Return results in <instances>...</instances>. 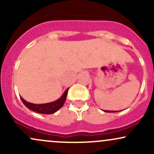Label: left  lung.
I'll list each match as a JSON object with an SVG mask.
<instances>
[{"label": "left lung", "mask_w": 154, "mask_h": 154, "mask_svg": "<svg viewBox=\"0 0 154 154\" xmlns=\"http://www.w3.org/2000/svg\"><path fill=\"white\" fill-rule=\"evenodd\" d=\"M104 111H106V112H109V113H111V112H116V111H105L104 110Z\"/></svg>", "instance_id": "1"}]
</instances>
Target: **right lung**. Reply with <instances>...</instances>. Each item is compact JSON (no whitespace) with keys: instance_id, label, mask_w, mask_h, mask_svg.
I'll return each instance as SVG.
<instances>
[{"instance_id":"right-lung-1","label":"right lung","mask_w":154,"mask_h":154,"mask_svg":"<svg viewBox=\"0 0 154 154\" xmlns=\"http://www.w3.org/2000/svg\"><path fill=\"white\" fill-rule=\"evenodd\" d=\"M68 90L69 88H67L64 93H63V95L61 96V98H59L58 100H55V101L51 102V103L43 104L32 103H29V102L26 101L22 97H21V100H22L23 103L24 104V106L26 108L35 111V112L43 114H51L56 112L59 109L63 106V103H64L65 100H66L67 93H68Z\"/></svg>"}]
</instances>
